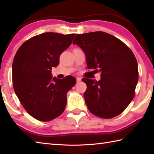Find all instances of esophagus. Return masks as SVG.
I'll use <instances>...</instances> for the list:
<instances>
[{"mask_svg":"<svg viewBox=\"0 0 154 154\" xmlns=\"http://www.w3.org/2000/svg\"><path fill=\"white\" fill-rule=\"evenodd\" d=\"M76 79H77V82H80V81H81V77H77Z\"/></svg>","mask_w":154,"mask_h":154,"instance_id":"34e87169","label":"esophagus"}]
</instances>
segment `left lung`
Returning a JSON list of instances; mask_svg holds the SVG:
<instances>
[{
	"label": "left lung",
	"mask_w": 154,
	"mask_h": 154,
	"mask_svg": "<svg viewBox=\"0 0 154 154\" xmlns=\"http://www.w3.org/2000/svg\"><path fill=\"white\" fill-rule=\"evenodd\" d=\"M73 44L84 51L88 69L101 73L98 81L82 79L87 87L84 99L89 111L103 119L119 115L132 100L138 81V63L132 51L104 32L77 34Z\"/></svg>",
	"instance_id": "8db88e82"
}]
</instances>
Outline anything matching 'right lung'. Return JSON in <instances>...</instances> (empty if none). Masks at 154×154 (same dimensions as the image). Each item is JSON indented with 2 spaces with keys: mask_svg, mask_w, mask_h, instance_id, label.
I'll list each match as a JSON object with an SVG mask.
<instances>
[{
  "mask_svg": "<svg viewBox=\"0 0 154 154\" xmlns=\"http://www.w3.org/2000/svg\"><path fill=\"white\" fill-rule=\"evenodd\" d=\"M75 34L45 32L25 42L14 56L12 82L14 92L28 113L48 122L63 113L67 93L76 79L52 77L51 68L60 63V56L71 44Z\"/></svg>",
  "mask_w": 154,
  "mask_h": 154,
  "instance_id": "right-lung-1",
  "label": "right lung"
}]
</instances>
